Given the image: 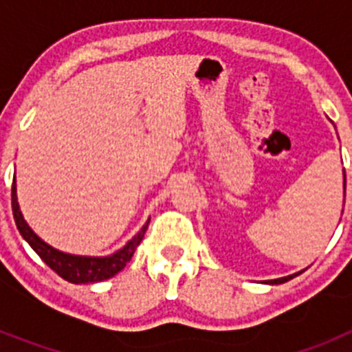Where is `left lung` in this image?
Listing matches in <instances>:
<instances>
[{
  "label": "left lung",
  "mask_w": 352,
  "mask_h": 352,
  "mask_svg": "<svg viewBox=\"0 0 352 352\" xmlns=\"http://www.w3.org/2000/svg\"><path fill=\"white\" fill-rule=\"evenodd\" d=\"M296 275H298V273H296ZM296 275H289V276H284V278H276V280H273L272 284H284V282L291 280L292 276H296Z\"/></svg>",
  "instance_id": "obj_1"
}]
</instances>
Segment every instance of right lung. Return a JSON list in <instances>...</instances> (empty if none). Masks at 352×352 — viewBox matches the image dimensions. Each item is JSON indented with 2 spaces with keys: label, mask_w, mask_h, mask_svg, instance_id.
<instances>
[{
  "label": "right lung",
  "mask_w": 352,
  "mask_h": 352,
  "mask_svg": "<svg viewBox=\"0 0 352 352\" xmlns=\"http://www.w3.org/2000/svg\"><path fill=\"white\" fill-rule=\"evenodd\" d=\"M15 178L12 183V211H14L15 226H17L19 232L23 234L31 248L40 256V259L47 264L52 272H56L61 278L72 282V284H91V282L107 280L111 276L116 275L118 272L125 268L126 263L132 259L133 252L138 248L144 238V232L148 229L149 220L146 226L142 227L138 236H133L125 247L118 250L116 254L109 257H82V256H70V254H63V252L56 250V248L49 247L47 243H43L42 239L31 231L30 226L24 222L21 210H19L17 194H15Z\"/></svg>",
  "instance_id": "right-lung-1"
}]
</instances>
